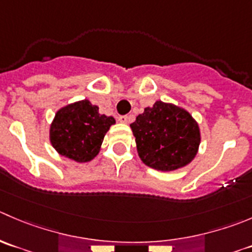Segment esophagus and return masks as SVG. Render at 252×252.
I'll use <instances>...</instances> for the list:
<instances>
[{"mask_svg":"<svg viewBox=\"0 0 252 252\" xmlns=\"http://www.w3.org/2000/svg\"><path fill=\"white\" fill-rule=\"evenodd\" d=\"M118 121L121 122V123H128V121H129V118H128V116H119L118 117Z\"/></svg>","mask_w":252,"mask_h":252,"instance_id":"34e87169","label":"esophagus"}]
</instances>
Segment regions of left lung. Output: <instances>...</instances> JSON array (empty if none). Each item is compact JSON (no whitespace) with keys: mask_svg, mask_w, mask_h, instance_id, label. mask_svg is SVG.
Returning a JSON list of instances; mask_svg holds the SVG:
<instances>
[{"mask_svg":"<svg viewBox=\"0 0 252 252\" xmlns=\"http://www.w3.org/2000/svg\"><path fill=\"white\" fill-rule=\"evenodd\" d=\"M140 160L158 171L189 165L201 144V129L192 114L173 103L156 101L130 124Z\"/></svg>","mask_w":252,"mask_h":252,"instance_id":"8db88e82","label":"left lung"}]
</instances>
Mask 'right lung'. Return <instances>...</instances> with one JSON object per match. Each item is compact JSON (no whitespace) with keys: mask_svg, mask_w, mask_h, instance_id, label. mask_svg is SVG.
<instances>
[{"mask_svg":"<svg viewBox=\"0 0 252 252\" xmlns=\"http://www.w3.org/2000/svg\"><path fill=\"white\" fill-rule=\"evenodd\" d=\"M116 119L101 114L89 99L61 107L49 128V140L59 155L89 162L98 155L104 135Z\"/></svg>","mask_w":252,"mask_h":252,"instance_id":"add662e5","label":"right lung"}]
</instances>
